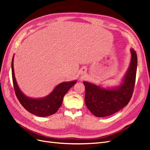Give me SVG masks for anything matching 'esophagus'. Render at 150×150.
Listing matches in <instances>:
<instances>
[{"instance_id": "esophagus-1", "label": "esophagus", "mask_w": 150, "mask_h": 150, "mask_svg": "<svg viewBox=\"0 0 150 150\" xmlns=\"http://www.w3.org/2000/svg\"><path fill=\"white\" fill-rule=\"evenodd\" d=\"M83 73H84V72H83Z\"/></svg>"}]
</instances>
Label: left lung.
I'll list each match as a JSON object with an SVG mask.
<instances>
[{"instance_id":"1","label":"left lung","mask_w":150,"mask_h":150,"mask_svg":"<svg viewBox=\"0 0 150 150\" xmlns=\"http://www.w3.org/2000/svg\"><path fill=\"white\" fill-rule=\"evenodd\" d=\"M131 59L129 69L122 84L114 89H104L88 82L85 86V103L88 110L97 117L115 114L128 104L133 93L137 69V55L131 49Z\"/></svg>"}]
</instances>
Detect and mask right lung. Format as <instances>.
I'll return each instance as SVG.
<instances>
[{
  "mask_svg": "<svg viewBox=\"0 0 150 150\" xmlns=\"http://www.w3.org/2000/svg\"><path fill=\"white\" fill-rule=\"evenodd\" d=\"M12 76L13 88L18 100L27 111L40 117L49 116L56 113L61 106L64 95L77 82L73 81L62 83L58 84L46 97L33 99L25 96L17 85L13 71V56L12 60Z\"/></svg>",
  "mask_w": 150,
  "mask_h": 150,
  "instance_id": "1",
  "label": "right lung"
}]
</instances>
